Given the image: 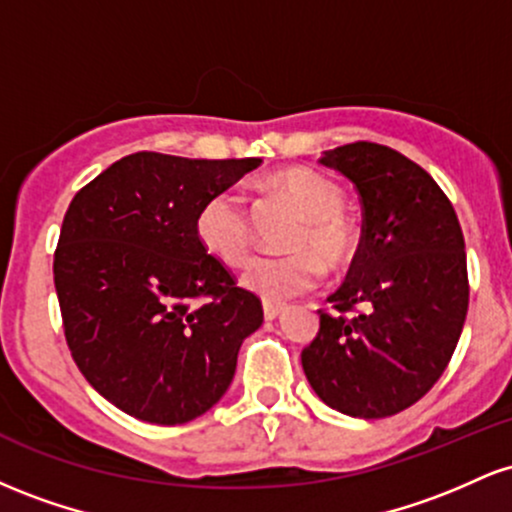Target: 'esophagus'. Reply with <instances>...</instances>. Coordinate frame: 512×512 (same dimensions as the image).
<instances>
[{
	"label": "esophagus",
	"instance_id": "esophagus-1",
	"mask_svg": "<svg viewBox=\"0 0 512 512\" xmlns=\"http://www.w3.org/2000/svg\"><path fill=\"white\" fill-rule=\"evenodd\" d=\"M281 313H284V305H274V303H264V320H276Z\"/></svg>",
	"mask_w": 512,
	"mask_h": 512
}]
</instances>
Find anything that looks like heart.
Segmentation results:
<instances>
[{"mask_svg":"<svg viewBox=\"0 0 512 512\" xmlns=\"http://www.w3.org/2000/svg\"><path fill=\"white\" fill-rule=\"evenodd\" d=\"M274 187L303 211L305 226L293 238L286 257H255L243 272V286L267 303H286L315 291L325 279V260L332 269H344L356 257L361 231L344 211V190L327 175L310 168H291L274 175ZM199 243L226 264L248 260L252 221L245 195L236 187L219 190L202 202L195 219Z\"/></svg>","mask_w":512,"mask_h":512,"instance_id":"heart-1","label":"heart"}]
</instances>
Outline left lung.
<instances>
[{
    "label": "left lung",
    "instance_id": "1",
    "mask_svg": "<svg viewBox=\"0 0 512 512\" xmlns=\"http://www.w3.org/2000/svg\"><path fill=\"white\" fill-rule=\"evenodd\" d=\"M322 166L354 182L361 245L320 313L301 363L315 395L356 419L399 414L448 368L469 305L460 221L438 182L373 142L325 151Z\"/></svg>",
    "mask_w": 512,
    "mask_h": 512
}]
</instances>
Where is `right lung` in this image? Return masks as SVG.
Wrapping results in <instances>:
<instances>
[{
	"label": "right lung",
	"instance_id": "obj_1",
	"mask_svg": "<svg viewBox=\"0 0 512 512\" xmlns=\"http://www.w3.org/2000/svg\"><path fill=\"white\" fill-rule=\"evenodd\" d=\"M260 163L139 151L81 187L64 214L52 264L64 337L93 390L134 419L175 426L209 411L262 325L260 298L195 233L204 199Z\"/></svg>",
	"mask_w": 512,
	"mask_h": 512
}]
</instances>
